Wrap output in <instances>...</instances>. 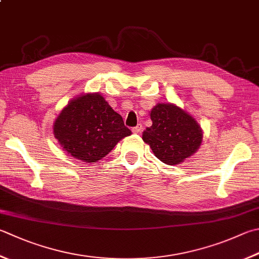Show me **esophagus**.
<instances>
[{
    "instance_id": "esophagus-1",
    "label": "esophagus",
    "mask_w": 259,
    "mask_h": 259,
    "mask_svg": "<svg viewBox=\"0 0 259 259\" xmlns=\"http://www.w3.org/2000/svg\"><path fill=\"white\" fill-rule=\"evenodd\" d=\"M141 130H142V125H138V126H135V127H133L132 128V132H133L134 134H139L140 132H141Z\"/></svg>"
}]
</instances>
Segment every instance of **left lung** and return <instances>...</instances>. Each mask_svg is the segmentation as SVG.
Wrapping results in <instances>:
<instances>
[{"mask_svg":"<svg viewBox=\"0 0 259 259\" xmlns=\"http://www.w3.org/2000/svg\"><path fill=\"white\" fill-rule=\"evenodd\" d=\"M150 117L152 126L143 132L142 139L163 163L180 164L199 149L203 130L185 109L171 102H159Z\"/></svg>","mask_w":259,"mask_h":259,"instance_id":"obj_1","label":"left lung"}]
</instances>
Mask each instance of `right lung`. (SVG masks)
I'll use <instances>...</instances> for the list:
<instances>
[{
    "label": "right lung",
    "instance_id": "add662e5",
    "mask_svg": "<svg viewBox=\"0 0 259 259\" xmlns=\"http://www.w3.org/2000/svg\"><path fill=\"white\" fill-rule=\"evenodd\" d=\"M53 131L63 151L87 163L106 157L120 140L132 134L121 116L98 92L70 100L54 121Z\"/></svg>",
    "mask_w": 259,
    "mask_h": 259
}]
</instances>
